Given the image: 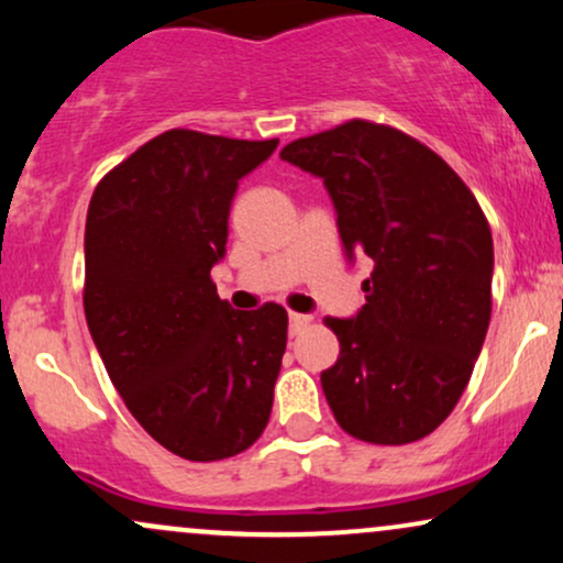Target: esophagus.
<instances>
[{
	"label": "esophagus",
	"instance_id": "1",
	"mask_svg": "<svg viewBox=\"0 0 563 563\" xmlns=\"http://www.w3.org/2000/svg\"><path fill=\"white\" fill-rule=\"evenodd\" d=\"M290 335H296V333H301L303 328L309 325V322H312V318H309V314H296V312H290Z\"/></svg>",
	"mask_w": 563,
	"mask_h": 563
}]
</instances>
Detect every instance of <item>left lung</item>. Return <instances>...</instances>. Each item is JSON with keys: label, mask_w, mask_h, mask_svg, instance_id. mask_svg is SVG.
<instances>
[{"label": "left lung", "mask_w": 563, "mask_h": 563, "mask_svg": "<svg viewBox=\"0 0 563 563\" xmlns=\"http://www.w3.org/2000/svg\"><path fill=\"white\" fill-rule=\"evenodd\" d=\"M283 161L322 177L349 256H367L357 318H325L335 421L371 444L429 437L468 386L493 314V232L448 161L399 129L352 119L299 137Z\"/></svg>", "instance_id": "left-lung-1"}]
</instances>
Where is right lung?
<instances>
[{"instance_id":"right-lung-1","label":"right lung","mask_w":563,"mask_h":563,"mask_svg":"<svg viewBox=\"0 0 563 563\" xmlns=\"http://www.w3.org/2000/svg\"><path fill=\"white\" fill-rule=\"evenodd\" d=\"M277 140L169 129L95 187L84 232V314L137 423L185 461L249 450L273 410L288 312L219 299L238 179Z\"/></svg>"}]
</instances>
